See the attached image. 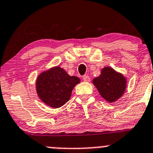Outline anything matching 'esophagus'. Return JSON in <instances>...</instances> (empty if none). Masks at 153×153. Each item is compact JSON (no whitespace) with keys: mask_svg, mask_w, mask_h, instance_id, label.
<instances>
[{"mask_svg":"<svg viewBox=\"0 0 153 153\" xmlns=\"http://www.w3.org/2000/svg\"><path fill=\"white\" fill-rule=\"evenodd\" d=\"M83 80L84 81H85V82H88V81H90V80H91V78H90L88 75H84Z\"/></svg>","mask_w":153,"mask_h":153,"instance_id":"esophagus-1","label":"esophagus"}]
</instances>
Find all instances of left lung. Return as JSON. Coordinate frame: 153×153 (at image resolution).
Segmentation results:
<instances>
[{"mask_svg":"<svg viewBox=\"0 0 153 153\" xmlns=\"http://www.w3.org/2000/svg\"><path fill=\"white\" fill-rule=\"evenodd\" d=\"M96 87L104 100L114 102L122 97L127 88L126 78L111 67H104L101 74L93 79Z\"/></svg>","mask_w":153,"mask_h":153,"instance_id":"8db88e82","label":"left lung"}]
</instances>
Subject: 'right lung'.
Wrapping results in <instances>:
<instances>
[{
	"label": "right lung",
	"instance_id": "add662e5",
	"mask_svg": "<svg viewBox=\"0 0 153 153\" xmlns=\"http://www.w3.org/2000/svg\"><path fill=\"white\" fill-rule=\"evenodd\" d=\"M80 81L79 78L70 76L63 68L52 67L37 78V94L46 105L59 108L69 100L72 90Z\"/></svg>",
	"mask_w": 153,
	"mask_h": 153
}]
</instances>
